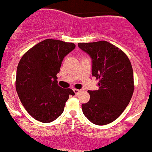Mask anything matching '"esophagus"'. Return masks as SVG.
I'll return each mask as SVG.
<instances>
[{"label": "esophagus", "instance_id": "34e87169", "mask_svg": "<svg viewBox=\"0 0 152 152\" xmlns=\"http://www.w3.org/2000/svg\"><path fill=\"white\" fill-rule=\"evenodd\" d=\"M73 91H74V93L76 94H78L81 91H80V90H78V89H73Z\"/></svg>", "mask_w": 152, "mask_h": 152}]
</instances>
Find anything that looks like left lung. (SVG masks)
I'll return each mask as SVG.
<instances>
[{"label": "left lung", "instance_id": "obj_1", "mask_svg": "<svg viewBox=\"0 0 152 152\" xmlns=\"http://www.w3.org/2000/svg\"><path fill=\"white\" fill-rule=\"evenodd\" d=\"M91 57L92 76L99 79L97 91H89L87 103L82 104L83 115L96 125L112 123L125 110L134 93V73L128 57L107 41L79 43Z\"/></svg>", "mask_w": 152, "mask_h": 152}]
</instances>
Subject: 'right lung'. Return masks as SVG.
<instances>
[{
	"label": "right lung",
	"mask_w": 152,
	"mask_h": 152,
	"mask_svg": "<svg viewBox=\"0 0 152 152\" xmlns=\"http://www.w3.org/2000/svg\"><path fill=\"white\" fill-rule=\"evenodd\" d=\"M72 43L47 39L29 49L21 58L16 72V91L33 119L50 123L64 111L71 89L57 84V74L64 58L73 50Z\"/></svg>",
	"instance_id": "1"
}]
</instances>
